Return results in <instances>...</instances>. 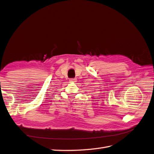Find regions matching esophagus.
<instances>
[{
    "mask_svg": "<svg viewBox=\"0 0 154 154\" xmlns=\"http://www.w3.org/2000/svg\"><path fill=\"white\" fill-rule=\"evenodd\" d=\"M69 81H71V82H76L77 81V79H75H75H70L69 80Z\"/></svg>",
    "mask_w": 154,
    "mask_h": 154,
    "instance_id": "esophagus-1",
    "label": "esophagus"
}]
</instances>
